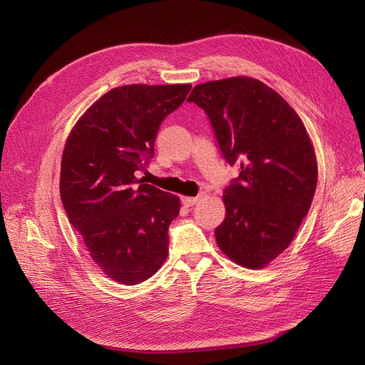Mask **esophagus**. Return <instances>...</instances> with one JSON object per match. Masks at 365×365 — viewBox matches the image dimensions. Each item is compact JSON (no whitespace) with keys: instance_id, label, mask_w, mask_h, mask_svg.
<instances>
[{"instance_id":"1","label":"esophagus","mask_w":365,"mask_h":365,"mask_svg":"<svg viewBox=\"0 0 365 365\" xmlns=\"http://www.w3.org/2000/svg\"><path fill=\"white\" fill-rule=\"evenodd\" d=\"M200 200H201V195H198V197H183L182 204L186 205V207H192V205H195Z\"/></svg>"}]
</instances>
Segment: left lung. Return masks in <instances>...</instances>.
Masks as SVG:
<instances>
[{
    "label": "left lung",
    "mask_w": 365,
    "mask_h": 365,
    "mask_svg": "<svg viewBox=\"0 0 365 365\" xmlns=\"http://www.w3.org/2000/svg\"><path fill=\"white\" fill-rule=\"evenodd\" d=\"M225 160L239 167L226 186L220 250L247 269H262L294 240L317 186V161L297 111L258 79L237 76L192 89Z\"/></svg>",
    "instance_id": "obj_1"
}]
</instances>
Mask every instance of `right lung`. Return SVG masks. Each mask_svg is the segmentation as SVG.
Masks as SVG:
<instances>
[{"instance_id": "obj_1", "label": "right lung", "mask_w": 365, "mask_h": 365, "mask_svg": "<svg viewBox=\"0 0 365 365\" xmlns=\"http://www.w3.org/2000/svg\"><path fill=\"white\" fill-rule=\"evenodd\" d=\"M190 85H125L104 93L71 129L60 195L68 222L96 265L121 284L154 276L168 254L176 195L138 180L154 157L163 120Z\"/></svg>"}]
</instances>
